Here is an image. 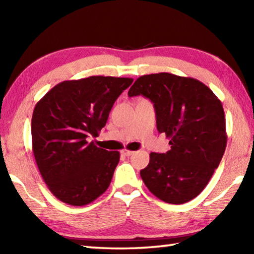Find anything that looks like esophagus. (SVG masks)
Here are the masks:
<instances>
[{
    "label": "esophagus",
    "mask_w": 254,
    "mask_h": 254,
    "mask_svg": "<svg viewBox=\"0 0 254 254\" xmlns=\"http://www.w3.org/2000/svg\"><path fill=\"white\" fill-rule=\"evenodd\" d=\"M121 153L123 154V156H126V157H130V156H132L133 153H134V151H131V150H127V149H124V150H122Z\"/></svg>",
    "instance_id": "esophagus-1"
}]
</instances>
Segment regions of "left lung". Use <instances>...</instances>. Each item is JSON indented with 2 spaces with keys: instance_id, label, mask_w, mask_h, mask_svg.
I'll use <instances>...</instances> for the list:
<instances>
[{
  "instance_id": "obj_1",
  "label": "left lung",
  "mask_w": 254,
  "mask_h": 254,
  "mask_svg": "<svg viewBox=\"0 0 254 254\" xmlns=\"http://www.w3.org/2000/svg\"><path fill=\"white\" fill-rule=\"evenodd\" d=\"M127 95H142L153 103L158 131L170 139L169 151L150 153L149 165L140 171L145 186L168 204L194 199L226 148L221 101L201 81L169 72L139 77Z\"/></svg>"
}]
</instances>
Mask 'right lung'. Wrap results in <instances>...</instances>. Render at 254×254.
<instances>
[{
    "instance_id": "obj_1",
    "label": "right lung",
    "mask_w": 254,
    "mask_h": 254,
    "mask_svg": "<svg viewBox=\"0 0 254 254\" xmlns=\"http://www.w3.org/2000/svg\"><path fill=\"white\" fill-rule=\"evenodd\" d=\"M132 78L91 76L56 85L37 103L31 121L32 150L42 179L59 200L84 206L109 188L119 151L97 148L115 101Z\"/></svg>"
}]
</instances>
